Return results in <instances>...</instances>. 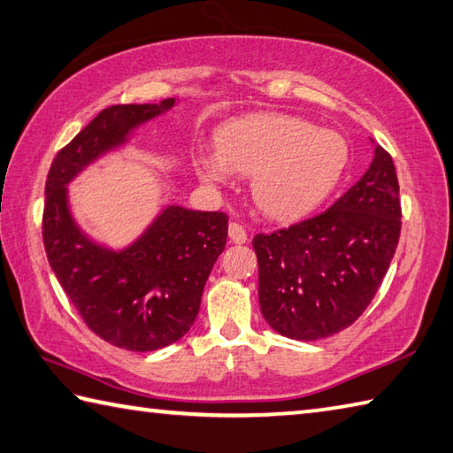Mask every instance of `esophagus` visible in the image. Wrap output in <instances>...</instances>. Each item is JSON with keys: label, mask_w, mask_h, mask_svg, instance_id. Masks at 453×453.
<instances>
[{"label": "esophagus", "mask_w": 453, "mask_h": 453, "mask_svg": "<svg viewBox=\"0 0 453 453\" xmlns=\"http://www.w3.org/2000/svg\"><path fill=\"white\" fill-rule=\"evenodd\" d=\"M227 234H229V240H232L234 243L248 242V232H245V227L242 224H237V221H232V224H229Z\"/></svg>", "instance_id": "1"}]
</instances>
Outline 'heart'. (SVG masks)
I'll return each instance as SVG.
<instances>
[{"mask_svg":"<svg viewBox=\"0 0 453 453\" xmlns=\"http://www.w3.org/2000/svg\"><path fill=\"white\" fill-rule=\"evenodd\" d=\"M194 168L203 182L224 186L235 172L253 176L257 208L273 219H297L334 190L349 164V144L331 128L291 114H253L226 125L218 148H198Z\"/></svg>","mask_w":453,"mask_h":453,"instance_id":"1","label":"heart"}]
</instances>
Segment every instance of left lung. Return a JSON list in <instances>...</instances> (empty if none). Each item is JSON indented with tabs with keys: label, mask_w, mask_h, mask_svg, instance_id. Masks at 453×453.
Returning <instances> with one entry per match:
<instances>
[{
	"label": "left lung",
	"mask_w": 453,
	"mask_h": 453,
	"mask_svg": "<svg viewBox=\"0 0 453 453\" xmlns=\"http://www.w3.org/2000/svg\"><path fill=\"white\" fill-rule=\"evenodd\" d=\"M398 192L392 156L376 146L365 176L326 211L253 237L259 307L273 331L319 341L363 315L398 248Z\"/></svg>",
	"instance_id": "8db88e82"
}]
</instances>
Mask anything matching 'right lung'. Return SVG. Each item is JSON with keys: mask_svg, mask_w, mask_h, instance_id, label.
<instances>
[{"mask_svg": "<svg viewBox=\"0 0 453 453\" xmlns=\"http://www.w3.org/2000/svg\"><path fill=\"white\" fill-rule=\"evenodd\" d=\"M174 103L164 98L158 104H114L101 111L57 152L45 182L49 265L90 331L134 352L164 349L190 331L203 285L226 248L227 216L168 205L136 242L114 251L77 226L67 184Z\"/></svg>", "mask_w": 453, "mask_h": 453, "instance_id": "obj_1", "label": "right lung"}]
</instances>
